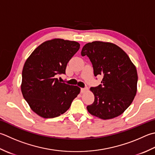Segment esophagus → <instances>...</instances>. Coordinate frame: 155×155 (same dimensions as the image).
<instances>
[{
	"label": "esophagus",
	"mask_w": 155,
	"mask_h": 155,
	"mask_svg": "<svg viewBox=\"0 0 155 155\" xmlns=\"http://www.w3.org/2000/svg\"><path fill=\"white\" fill-rule=\"evenodd\" d=\"M87 90V88H81V93H83L86 91Z\"/></svg>",
	"instance_id": "esophagus-1"
}]
</instances>
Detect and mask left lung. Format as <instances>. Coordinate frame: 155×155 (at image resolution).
<instances>
[{
  "instance_id": "8db88e82",
  "label": "left lung",
  "mask_w": 155,
  "mask_h": 155,
  "mask_svg": "<svg viewBox=\"0 0 155 155\" xmlns=\"http://www.w3.org/2000/svg\"><path fill=\"white\" fill-rule=\"evenodd\" d=\"M81 55L89 58L95 77L103 76L101 84L91 87L95 100L87 107L88 111L103 120L120 116L132 104L137 91L135 66L125 51L109 42L88 43Z\"/></svg>"
}]
</instances>
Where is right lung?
<instances>
[{
	"instance_id": "right-lung-1",
	"label": "right lung",
	"mask_w": 155,
	"mask_h": 155,
	"mask_svg": "<svg viewBox=\"0 0 155 155\" xmlns=\"http://www.w3.org/2000/svg\"><path fill=\"white\" fill-rule=\"evenodd\" d=\"M79 48L77 41L54 39L39 45L26 60L21 91L31 110L39 116H60L79 94V87L61 83L56 78L66 74L68 62Z\"/></svg>"
}]
</instances>
